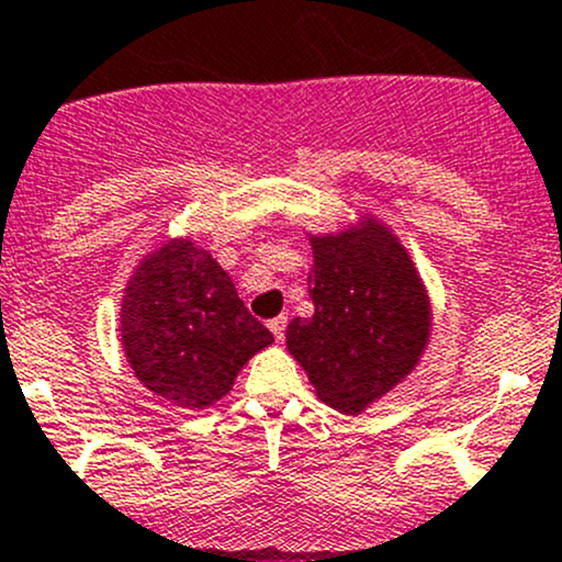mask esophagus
Here are the masks:
<instances>
[{"label": "esophagus", "mask_w": 562, "mask_h": 562, "mask_svg": "<svg viewBox=\"0 0 562 562\" xmlns=\"http://www.w3.org/2000/svg\"><path fill=\"white\" fill-rule=\"evenodd\" d=\"M285 328H288V317L285 315L271 317V321H269V330H271V334H274L277 341L285 339Z\"/></svg>", "instance_id": "esophagus-1"}]
</instances>
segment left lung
I'll list each match as a JSON object with an SVG mask.
<instances>
[{
	"label": "left lung",
	"mask_w": 562,
	"mask_h": 562,
	"mask_svg": "<svg viewBox=\"0 0 562 562\" xmlns=\"http://www.w3.org/2000/svg\"><path fill=\"white\" fill-rule=\"evenodd\" d=\"M312 250L315 315L288 326V350L321 401L356 415L417 366L430 330L428 296L401 241L376 221L312 236Z\"/></svg>",
	"instance_id": "8db88e82"
}]
</instances>
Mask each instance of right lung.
<instances>
[{
	"mask_svg": "<svg viewBox=\"0 0 562 562\" xmlns=\"http://www.w3.org/2000/svg\"><path fill=\"white\" fill-rule=\"evenodd\" d=\"M121 334L142 385L186 409L223 398L241 366L274 341L236 296L232 277L191 239L169 241L139 263Z\"/></svg>",
	"mask_w": 562,
	"mask_h": 562,
	"instance_id": "right-lung-1",
	"label": "right lung"
}]
</instances>
